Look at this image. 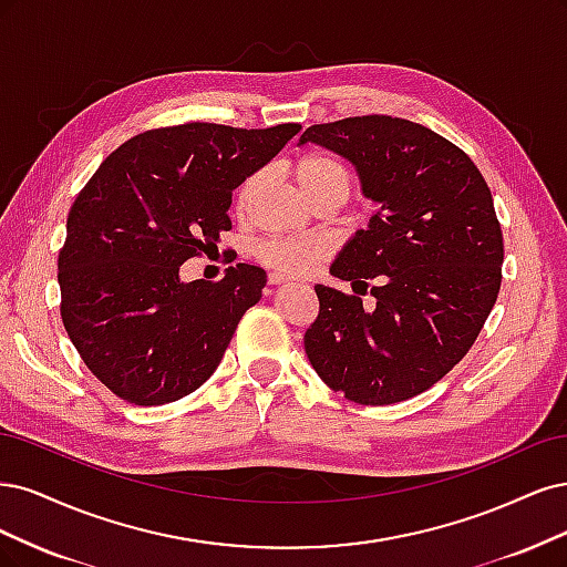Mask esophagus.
<instances>
[{
  "instance_id": "esophagus-1",
  "label": "esophagus",
  "mask_w": 567,
  "mask_h": 567,
  "mask_svg": "<svg viewBox=\"0 0 567 567\" xmlns=\"http://www.w3.org/2000/svg\"><path fill=\"white\" fill-rule=\"evenodd\" d=\"M282 282H287V278L280 276V272H270L268 276V285H282Z\"/></svg>"
}]
</instances>
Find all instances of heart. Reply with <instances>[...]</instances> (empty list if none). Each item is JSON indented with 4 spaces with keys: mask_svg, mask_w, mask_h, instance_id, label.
Returning a JSON list of instances; mask_svg holds the SVG:
<instances>
[{
    "mask_svg": "<svg viewBox=\"0 0 567 567\" xmlns=\"http://www.w3.org/2000/svg\"><path fill=\"white\" fill-rule=\"evenodd\" d=\"M295 178L299 190L313 203L316 207L322 203H339L351 193V174L346 164L332 155L308 153L295 164ZM266 184V172L249 174L235 195L237 212H249L251 205ZM324 257V247L310 237H272L257 247V259L278 270L280 276L299 278L313 270Z\"/></svg>",
    "mask_w": 567,
    "mask_h": 567,
    "instance_id": "b5f03b06",
    "label": "heart"
}]
</instances>
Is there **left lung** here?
Here are the masks:
<instances>
[{
  "mask_svg": "<svg viewBox=\"0 0 567 567\" xmlns=\"http://www.w3.org/2000/svg\"><path fill=\"white\" fill-rule=\"evenodd\" d=\"M308 141L349 159L381 209L330 266L362 295L374 280V308L316 285L306 355L353 403H400L468 353L497 301L504 240L492 193L462 148L410 120L346 117L308 126Z\"/></svg>",
  "mask_w": 567,
  "mask_h": 567,
  "instance_id": "8db88e82",
  "label": "left lung"
}]
</instances>
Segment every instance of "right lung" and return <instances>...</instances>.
Listing matches in <instances>:
<instances>
[{
    "mask_svg": "<svg viewBox=\"0 0 567 567\" xmlns=\"http://www.w3.org/2000/svg\"><path fill=\"white\" fill-rule=\"evenodd\" d=\"M299 130L188 122L143 132L107 155L72 203L59 251L61 318L117 398L174 403L214 374L261 299L266 270L237 264L218 282H184L178 268L230 230L233 190Z\"/></svg>",
    "mask_w": 567,
    "mask_h": 567,
    "instance_id": "add662e5",
    "label": "right lung"
}]
</instances>
